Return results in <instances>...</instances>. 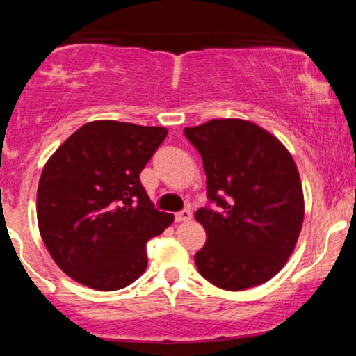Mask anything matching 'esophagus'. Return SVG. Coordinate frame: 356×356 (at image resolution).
Masks as SVG:
<instances>
[{"mask_svg":"<svg viewBox=\"0 0 356 356\" xmlns=\"http://www.w3.org/2000/svg\"><path fill=\"white\" fill-rule=\"evenodd\" d=\"M175 220H177L178 223H181V221H190L192 220V211L190 209L179 211V213L175 214Z\"/></svg>","mask_w":356,"mask_h":356,"instance_id":"1","label":"esophagus"}]
</instances>
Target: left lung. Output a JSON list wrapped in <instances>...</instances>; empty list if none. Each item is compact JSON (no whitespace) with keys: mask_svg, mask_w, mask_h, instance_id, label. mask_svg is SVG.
<instances>
[{"mask_svg":"<svg viewBox=\"0 0 356 356\" xmlns=\"http://www.w3.org/2000/svg\"><path fill=\"white\" fill-rule=\"evenodd\" d=\"M185 136L202 157L207 197L220 206L195 213L207 235L197 270L225 291L268 282L293 254L305 218L293 156L244 119H211L185 128Z\"/></svg>","mask_w":356,"mask_h":356,"instance_id":"obj_1","label":"left lung"}]
</instances>
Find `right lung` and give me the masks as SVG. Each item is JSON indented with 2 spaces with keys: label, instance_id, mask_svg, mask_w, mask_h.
Segmentation results:
<instances>
[{
  "label": "right lung",
  "instance_id": "1",
  "mask_svg": "<svg viewBox=\"0 0 356 356\" xmlns=\"http://www.w3.org/2000/svg\"><path fill=\"white\" fill-rule=\"evenodd\" d=\"M168 135L161 126L93 121L44 164L38 227L65 275L97 291H118L147 268V242L175 216L161 213L140 173Z\"/></svg>",
  "mask_w": 356,
  "mask_h": 356
}]
</instances>
